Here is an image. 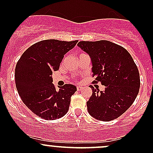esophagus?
Instances as JSON below:
<instances>
[{
    "label": "esophagus",
    "instance_id": "obj_1",
    "mask_svg": "<svg viewBox=\"0 0 153 153\" xmlns=\"http://www.w3.org/2000/svg\"><path fill=\"white\" fill-rule=\"evenodd\" d=\"M82 89H83V86H81V85H78V86H77V90H78V91H81Z\"/></svg>",
    "mask_w": 153,
    "mask_h": 153
}]
</instances>
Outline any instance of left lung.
Segmentation results:
<instances>
[{
    "label": "left lung",
    "instance_id": "8db88e82",
    "mask_svg": "<svg viewBox=\"0 0 153 153\" xmlns=\"http://www.w3.org/2000/svg\"><path fill=\"white\" fill-rule=\"evenodd\" d=\"M89 55L95 83L105 86L100 92L91 86L92 95L86 102L88 112L95 119L109 121L118 118L134 102L140 88V75L130 54L109 41H80Z\"/></svg>",
    "mask_w": 153,
    "mask_h": 153
}]
</instances>
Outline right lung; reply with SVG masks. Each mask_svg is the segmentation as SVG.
Masks as SVG:
<instances>
[{"label":"right lung","mask_w":153,"mask_h":153,"mask_svg":"<svg viewBox=\"0 0 153 153\" xmlns=\"http://www.w3.org/2000/svg\"><path fill=\"white\" fill-rule=\"evenodd\" d=\"M77 42L55 39L39 41L29 47L17 63L15 77L18 94L25 105L44 119H58L68 112L76 86L65 84L57 90L51 75L58 70L64 55Z\"/></svg>","instance_id":"1"}]
</instances>
